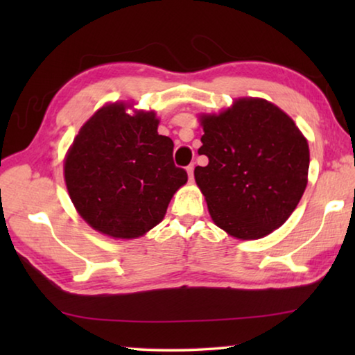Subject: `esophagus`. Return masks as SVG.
Here are the masks:
<instances>
[{
  "label": "esophagus",
  "mask_w": 355,
  "mask_h": 355,
  "mask_svg": "<svg viewBox=\"0 0 355 355\" xmlns=\"http://www.w3.org/2000/svg\"><path fill=\"white\" fill-rule=\"evenodd\" d=\"M186 172H188V177L192 182V180H194V164H189L188 167H186Z\"/></svg>",
  "instance_id": "34e87169"
}]
</instances>
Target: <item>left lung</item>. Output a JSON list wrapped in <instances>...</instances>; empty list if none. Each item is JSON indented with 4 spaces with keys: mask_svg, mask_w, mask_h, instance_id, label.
<instances>
[{
    "mask_svg": "<svg viewBox=\"0 0 355 355\" xmlns=\"http://www.w3.org/2000/svg\"><path fill=\"white\" fill-rule=\"evenodd\" d=\"M194 169L214 224L238 239H258L296 209L307 186V139L290 116L263 98H238L220 114L202 116Z\"/></svg>",
    "mask_w": 355,
    "mask_h": 355,
    "instance_id": "left-lung-1",
    "label": "left lung"
}]
</instances>
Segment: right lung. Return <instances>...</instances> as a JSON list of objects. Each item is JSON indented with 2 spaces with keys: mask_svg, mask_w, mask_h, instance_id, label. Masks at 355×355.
Returning <instances> with one entry per match:
<instances>
[{
  "mask_svg": "<svg viewBox=\"0 0 355 355\" xmlns=\"http://www.w3.org/2000/svg\"><path fill=\"white\" fill-rule=\"evenodd\" d=\"M106 105L83 125L64 163L81 218L112 238H139L158 225L188 173L173 164V142L158 135L155 112Z\"/></svg>",
  "mask_w": 355,
  "mask_h": 355,
  "instance_id": "add662e5",
  "label": "right lung"
}]
</instances>
